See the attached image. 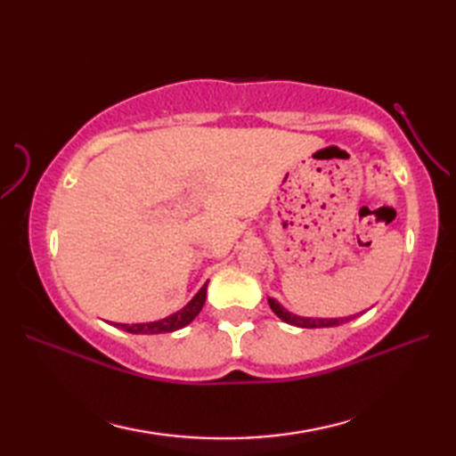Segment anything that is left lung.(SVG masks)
I'll return each instance as SVG.
<instances>
[{"label":"left lung","instance_id":"obj_1","mask_svg":"<svg viewBox=\"0 0 456 456\" xmlns=\"http://www.w3.org/2000/svg\"><path fill=\"white\" fill-rule=\"evenodd\" d=\"M268 304L270 307H273V312L282 319V322L289 323V325H296V327H305V329H317V327H335V325H341L345 322H351V319L354 317H338V319H314V317H299V315H294L286 312V309L280 305L276 299L268 297Z\"/></svg>","mask_w":456,"mask_h":456}]
</instances>
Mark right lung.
Masks as SVG:
<instances>
[{"label":"right lung","mask_w":456,"mask_h":456,"mask_svg":"<svg viewBox=\"0 0 456 456\" xmlns=\"http://www.w3.org/2000/svg\"><path fill=\"white\" fill-rule=\"evenodd\" d=\"M206 292H208V282L201 286L200 292L193 296L191 302L182 307L180 312L172 314L168 317L164 319H159V322H151V323H133V325H127V323H113L115 327L123 329V331L127 333H134V335H157V333H172L176 331V329H182L190 325L193 319L198 317V314L201 312L203 304H206Z\"/></svg>","instance_id":"1"}]
</instances>
